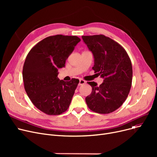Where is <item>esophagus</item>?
I'll return each instance as SVG.
<instances>
[{
  "instance_id": "obj_1",
  "label": "esophagus",
  "mask_w": 157,
  "mask_h": 157,
  "mask_svg": "<svg viewBox=\"0 0 157 157\" xmlns=\"http://www.w3.org/2000/svg\"><path fill=\"white\" fill-rule=\"evenodd\" d=\"M85 83H86V81H85L84 79H79V86L85 85Z\"/></svg>"
}]
</instances>
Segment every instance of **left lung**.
I'll list each match as a JSON object with an SVG mask.
<instances>
[{"label":"left lung","mask_w":157,"mask_h":157,"mask_svg":"<svg viewBox=\"0 0 157 157\" xmlns=\"http://www.w3.org/2000/svg\"><path fill=\"white\" fill-rule=\"evenodd\" d=\"M94 56L95 73L104 78L99 86L87 82L92 88L85 98L88 108L100 114L111 113L127 99L132 81V66L125 49L102 34L82 36Z\"/></svg>","instance_id":"8db88e82"}]
</instances>
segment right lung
<instances>
[{
  "label": "right lung",
  "instance_id": "obj_1",
  "mask_svg": "<svg viewBox=\"0 0 157 157\" xmlns=\"http://www.w3.org/2000/svg\"><path fill=\"white\" fill-rule=\"evenodd\" d=\"M81 39L76 36L56 35L40 40L29 52L23 67L24 88L32 104L48 115H59L69 108L79 79L60 80L58 69Z\"/></svg>",
  "mask_w": 157,
  "mask_h": 157
}]
</instances>
